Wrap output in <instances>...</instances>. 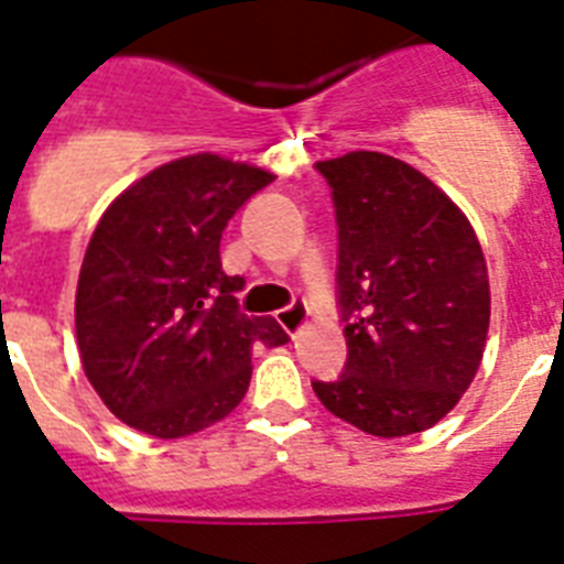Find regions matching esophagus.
Returning <instances> with one entry per match:
<instances>
[{
    "label": "esophagus",
    "mask_w": 564,
    "mask_h": 564,
    "mask_svg": "<svg viewBox=\"0 0 564 564\" xmlns=\"http://www.w3.org/2000/svg\"><path fill=\"white\" fill-rule=\"evenodd\" d=\"M306 301H301V297H295L290 306H283V310H278L274 313V318H278V324H281L290 336H297L301 329L306 327Z\"/></svg>",
    "instance_id": "34e87169"
}]
</instances>
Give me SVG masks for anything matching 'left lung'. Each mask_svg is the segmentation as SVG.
Here are the masks:
<instances>
[{
  "instance_id": "8db88e82",
  "label": "left lung",
  "mask_w": 564,
  "mask_h": 564,
  "mask_svg": "<svg viewBox=\"0 0 564 564\" xmlns=\"http://www.w3.org/2000/svg\"><path fill=\"white\" fill-rule=\"evenodd\" d=\"M338 226L336 304L347 361L313 379L324 409L377 437L432 429L475 379L489 281L469 219L432 178L386 153L318 162Z\"/></svg>"
}]
</instances>
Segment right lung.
<instances>
[{"mask_svg":"<svg viewBox=\"0 0 564 564\" xmlns=\"http://www.w3.org/2000/svg\"><path fill=\"white\" fill-rule=\"evenodd\" d=\"M272 173L199 153L155 167L100 217L77 281L80 361L107 409L173 441L208 429L249 391L251 347L286 345L272 315L240 313L223 272L228 219Z\"/></svg>","mask_w":564,"mask_h":564,"instance_id":"add662e5","label":"right lung"}]
</instances>
